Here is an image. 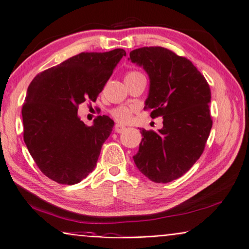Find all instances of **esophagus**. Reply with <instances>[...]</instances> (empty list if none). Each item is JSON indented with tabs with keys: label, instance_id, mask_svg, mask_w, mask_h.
<instances>
[{
	"label": "esophagus",
	"instance_id": "1",
	"mask_svg": "<svg viewBox=\"0 0 249 249\" xmlns=\"http://www.w3.org/2000/svg\"><path fill=\"white\" fill-rule=\"evenodd\" d=\"M114 129H115V133L121 134V133H123V131L126 129V127H125V126H123V125H121V124H116L114 126Z\"/></svg>",
	"mask_w": 249,
	"mask_h": 249
}]
</instances>
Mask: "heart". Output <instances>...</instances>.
I'll use <instances>...</instances> for the list:
<instances>
[{"label":"heart","instance_id":"heart-1","mask_svg":"<svg viewBox=\"0 0 249 249\" xmlns=\"http://www.w3.org/2000/svg\"><path fill=\"white\" fill-rule=\"evenodd\" d=\"M138 74H140V72L138 71H129L126 73L125 80ZM133 113H134V110L126 106L116 107V108H113L110 111V114L112 118H113L115 121L120 122V123H129L131 119H133Z\"/></svg>","mask_w":249,"mask_h":249}]
</instances>
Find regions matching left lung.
Masks as SVG:
<instances>
[{
    "mask_svg": "<svg viewBox=\"0 0 249 249\" xmlns=\"http://www.w3.org/2000/svg\"><path fill=\"white\" fill-rule=\"evenodd\" d=\"M129 58L150 77L144 109L152 119L163 118L158 133L141 130L134 162L151 181L167 183L186 174L203 153L213 126L211 89L191 61L167 48L141 47Z\"/></svg>",
    "mask_w": 249,
    "mask_h": 249,
    "instance_id": "1",
    "label": "left lung"
}]
</instances>
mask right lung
Segmentation results:
<instances>
[{"label":"right lung","mask_w":249,"mask_h":249,"mask_svg":"<svg viewBox=\"0 0 249 249\" xmlns=\"http://www.w3.org/2000/svg\"><path fill=\"white\" fill-rule=\"evenodd\" d=\"M126 52L81 53L34 77L22 106L23 140L46 177L75 184L96 167L114 122L99 115L87 126L79 106L96 101Z\"/></svg>","instance_id":"right-lung-1"}]
</instances>
